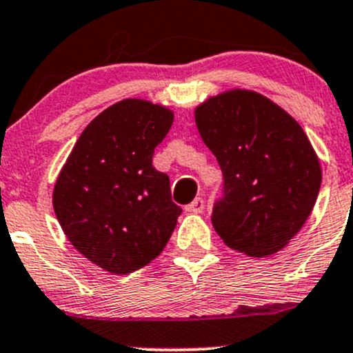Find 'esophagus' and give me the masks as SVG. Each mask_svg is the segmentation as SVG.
<instances>
[{
    "instance_id": "34e87169",
    "label": "esophagus",
    "mask_w": 353,
    "mask_h": 353,
    "mask_svg": "<svg viewBox=\"0 0 353 353\" xmlns=\"http://www.w3.org/2000/svg\"><path fill=\"white\" fill-rule=\"evenodd\" d=\"M185 211L191 212V214H199V212L204 211V199L203 197H196L191 204L185 206Z\"/></svg>"
}]
</instances>
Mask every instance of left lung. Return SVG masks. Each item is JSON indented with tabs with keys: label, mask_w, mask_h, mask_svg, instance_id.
I'll return each mask as SVG.
<instances>
[{
	"label": "left lung",
	"mask_w": 353,
	"mask_h": 353,
	"mask_svg": "<svg viewBox=\"0 0 353 353\" xmlns=\"http://www.w3.org/2000/svg\"><path fill=\"white\" fill-rule=\"evenodd\" d=\"M194 117L223 170V197L211 216L216 233L250 256L280 251L320 191V162L307 134L270 99L239 88L211 97Z\"/></svg>",
	"instance_id": "left-lung-1"
}]
</instances>
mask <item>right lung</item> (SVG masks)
Segmentation results:
<instances>
[{
    "label": "right lung",
    "mask_w": 353,
    "mask_h": 353,
    "mask_svg": "<svg viewBox=\"0 0 353 353\" xmlns=\"http://www.w3.org/2000/svg\"><path fill=\"white\" fill-rule=\"evenodd\" d=\"M174 114L120 100L92 120L61 168L53 209L68 241L88 261L127 274L159 256L183 212L169 176L152 165Z\"/></svg>",
    "instance_id": "1"
}]
</instances>
